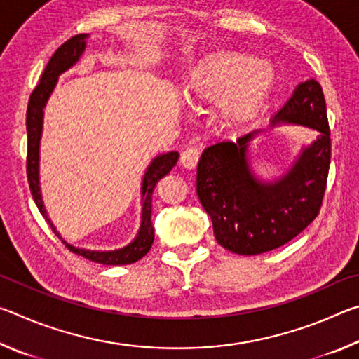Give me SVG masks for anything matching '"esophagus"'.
<instances>
[{"label": "esophagus", "instance_id": "34e87169", "mask_svg": "<svg viewBox=\"0 0 359 359\" xmlns=\"http://www.w3.org/2000/svg\"><path fill=\"white\" fill-rule=\"evenodd\" d=\"M199 155H201L199 149L194 147V145H190V147H187L184 151H182L180 163L187 169H194L199 161Z\"/></svg>", "mask_w": 359, "mask_h": 359}]
</instances>
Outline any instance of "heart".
I'll return each mask as SVG.
<instances>
[{
	"mask_svg": "<svg viewBox=\"0 0 359 359\" xmlns=\"http://www.w3.org/2000/svg\"><path fill=\"white\" fill-rule=\"evenodd\" d=\"M272 81L274 72L267 63L244 52L217 50L187 72L184 95L191 104L220 101L222 120L241 125L257 115Z\"/></svg>",
	"mask_w": 359,
	"mask_h": 359,
	"instance_id": "heart-1",
	"label": "heart"
}]
</instances>
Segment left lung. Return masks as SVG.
<instances>
[{
	"label": "left lung",
	"instance_id": "8db88e82",
	"mask_svg": "<svg viewBox=\"0 0 359 359\" xmlns=\"http://www.w3.org/2000/svg\"><path fill=\"white\" fill-rule=\"evenodd\" d=\"M304 125L320 135L302 149L293 168L274 182L255 177L247 160L248 142H217L198 163L196 191L208 212L218 244L239 255H259L282 247L311 224L323 203L331 163V131L321 85L311 79L272 118V125Z\"/></svg>",
	"mask_w": 359,
	"mask_h": 359
}]
</instances>
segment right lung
<instances>
[{"label":"right lung","instance_id":"add662e5","mask_svg":"<svg viewBox=\"0 0 359 359\" xmlns=\"http://www.w3.org/2000/svg\"><path fill=\"white\" fill-rule=\"evenodd\" d=\"M88 34H76L69 38L66 42L60 46L52 58L48 60L44 72H42L39 83L36 85L32 96L28 101L27 109V133H28V155H27V175L29 190H32L33 199L36 205H38L42 217L46 218L47 223L50 224L58 238L55 226L48 220L47 212L44 209V203H42L41 196V187H39V142H41V133H42V117H44V107L48 100V96L55 88L58 76L69 69L72 65L79 62V58L85 50V39ZM179 160V151H168L165 155L156 156L154 161L150 163L147 171L144 174L142 180V220L141 228L136 239L123 248L111 252H96V250H85V248L72 247L62 239L63 244L69 248L72 253L81 255V257L87 258L90 261L100 264L107 266H120V264H131L136 263L137 259L147 255L151 244H154V226H151V194L158 182H160L166 174L171 172V169L175 166Z\"/></svg>","mask_w":359,"mask_h":359}]
</instances>
